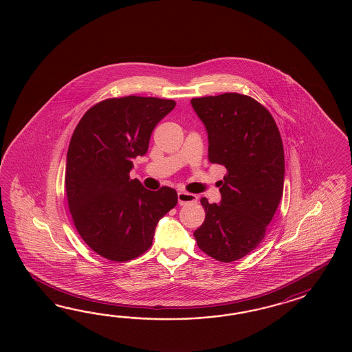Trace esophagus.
Wrapping results in <instances>:
<instances>
[{
	"mask_svg": "<svg viewBox=\"0 0 352 352\" xmlns=\"http://www.w3.org/2000/svg\"><path fill=\"white\" fill-rule=\"evenodd\" d=\"M199 200L197 195H193L190 192H178V203L179 205H187V204H196Z\"/></svg>",
	"mask_w": 352,
	"mask_h": 352,
	"instance_id": "obj_1",
	"label": "esophagus"
}]
</instances>
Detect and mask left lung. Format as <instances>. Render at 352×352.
<instances>
[{
	"instance_id": "left-lung-1",
	"label": "left lung",
	"mask_w": 352,
	"mask_h": 352,
	"mask_svg": "<svg viewBox=\"0 0 352 352\" xmlns=\"http://www.w3.org/2000/svg\"><path fill=\"white\" fill-rule=\"evenodd\" d=\"M209 139L208 157L227 169L222 200L201 199L205 221L193 236L205 254L234 262L261 244L284 190V148L266 107L237 93L193 98Z\"/></svg>"
}]
</instances>
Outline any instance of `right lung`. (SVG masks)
Instances as JSON below:
<instances>
[{
    "mask_svg": "<svg viewBox=\"0 0 352 352\" xmlns=\"http://www.w3.org/2000/svg\"><path fill=\"white\" fill-rule=\"evenodd\" d=\"M174 107L153 96L109 98L87 109L72 134L64 179L68 208L82 240L109 261L146 253L159 221L178 203L170 187L149 191L129 175Z\"/></svg>",
    "mask_w": 352,
    "mask_h": 352,
    "instance_id": "obj_1",
    "label": "right lung"
}]
</instances>
